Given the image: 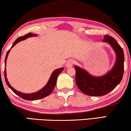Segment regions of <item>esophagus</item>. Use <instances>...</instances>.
<instances>
[{
    "label": "esophagus",
    "instance_id": "1",
    "mask_svg": "<svg viewBox=\"0 0 131 131\" xmlns=\"http://www.w3.org/2000/svg\"><path fill=\"white\" fill-rule=\"evenodd\" d=\"M73 63H74V60L73 59H69L66 64V68L71 67V66H72V65H73Z\"/></svg>",
    "mask_w": 131,
    "mask_h": 131
}]
</instances>
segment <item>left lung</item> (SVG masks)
<instances>
[{
	"label": "left lung",
	"mask_w": 131,
	"mask_h": 131,
	"mask_svg": "<svg viewBox=\"0 0 131 131\" xmlns=\"http://www.w3.org/2000/svg\"><path fill=\"white\" fill-rule=\"evenodd\" d=\"M103 42L109 44L116 58L112 69L106 74L95 77L83 68L75 66V82L82 93L90 96H100L108 94L116 87L123 78L124 72V53L115 38L108 35L104 36Z\"/></svg>",
	"instance_id": "left-lung-1"
}]
</instances>
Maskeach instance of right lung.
I'll use <instances>...</instances> for the list:
<instances>
[{
	"label": "right lung",
	"instance_id": "add662e5",
	"mask_svg": "<svg viewBox=\"0 0 131 131\" xmlns=\"http://www.w3.org/2000/svg\"><path fill=\"white\" fill-rule=\"evenodd\" d=\"M37 36V34H32V33L29 32L28 34H27L23 37H20L18 38L15 42L13 44L12 47H10V49L8 51V52L6 53V57H5V81H6L8 86L9 87L11 90H12L13 92L14 93H15L16 94H17L18 96L21 97L22 99H24V100H39V99H41L45 98V97H47V95H49L51 93V92L53 91V90H54V88L55 87L56 84V81L57 78L59 76V75L60 74V73L62 72V71L64 69V68H58L56 70H54V71L52 73H51L49 81H48L47 83L46 84V85L44 86V87L42 88V89L40 90L39 91L35 92V93H30V94H27V93H21V92H19L14 89V88L12 87V86L10 85L9 82H8V79H7L6 77V60L7 58H8L9 53L10 51V49L15 46L18 43H19V41H23V40H24L27 38L29 37H36Z\"/></svg>",
	"mask_w": 131,
	"mask_h": 131
}]
</instances>
